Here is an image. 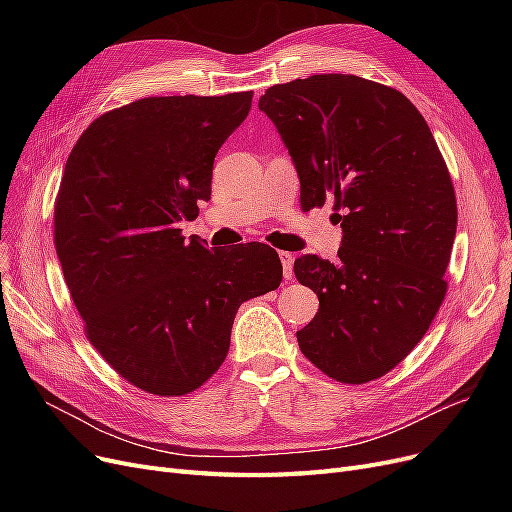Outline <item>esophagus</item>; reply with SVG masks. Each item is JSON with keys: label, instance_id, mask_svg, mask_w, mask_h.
Listing matches in <instances>:
<instances>
[{"label": "esophagus", "instance_id": "34e87169", "mask_svg": "<svg viewBox=\"0 0 512 512\" xmlns=\"http://www.w3.org/2000/svg\"><path fill=\"white\" fill-rule=\"evenodd\" d=\"M278 257H280V261H282L284 278H286V280H292V276H294V270H292V265H294V255H292V253H288V251H280V253H278Z\"/></svg>", "mask_w": 512, "mask_h": 512}]
</instances>
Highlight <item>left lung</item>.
Segmentation results:
<instances>
[{
    "label": "left lung",
    "instance_id": "8db88e82",
    "mask_svg": "<svg viewBox=\"0 0 512 512\" xmlns=\"http://www.w3.org/2000/svg\"><path fill=\"white\" fill-rule=\"evenodd\" d=\"M259 110L280 132L301 205L334 199L338 261H294L319 311L297 332L303 355L342 384L382 378L425 336L446 294L456 234L448 168L417 107L353 74L276 85Z\"/></svg>",
    "mask_w": 512,
    "mask_h": 512
}]
</instances>
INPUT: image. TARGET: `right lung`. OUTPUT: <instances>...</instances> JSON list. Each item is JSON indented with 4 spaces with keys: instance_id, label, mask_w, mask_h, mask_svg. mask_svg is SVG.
Returning <instances> with one entry per match:
<instances>
[{
    "instance_id": "obj_1",
    "label": "right lung",
    "mask_w": 512,
    "mask_h": 512,
    "mask_svg": "<svg viewBox=\"0 0 512 512\" xmlns=\"http://www.w3.org/2000/svg\"><path fill=\"white\" fill-rule=\"evenodd\" d=\"M253 93L172 95L99 116L62 176L53 238L91 344L126 382L182 396L224 363L238 307L282 282L263 242L209 251L182 236L211 197L215 153Z\"/></svg>"
}]
</instances>
